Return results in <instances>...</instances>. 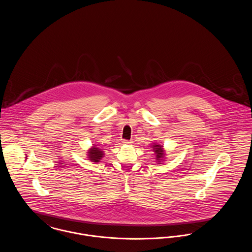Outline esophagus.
Segmentation results:
<instances>
[{"label": "esophagus", "mask_w": 252, "mask_h": 252, "mask_svg": "<svg viewBox=\"0 0 252 252\" xmlns=\"http://www.w3.org/2000/svg\"><path fill=\"white\" fill-rule=\"evenodd\" d=\"M130 143H131V142H130V141H127V140H124V141H123V144H130Z\"/></svg>", "instance_id": "34e87169"}]
</instances>
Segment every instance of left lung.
Here are the masks:
<instances>
[{
  "label": "left lung",
  "mask_w": 252,
  "mask_h": 252,
  "mask_svg": "<svg viewBox=\"0 0 252 252\" xmlns=\"http://www.w3.org/2000/svg\"><path fill=\"white\" fill-rule=\"evenodd\" d=\"M151 146H152L154 155H155V158H156V160H158V163H160L162 160H164V157H165L163 146L158 144H152Z\"/></svg>",
  "instance_id": "8db88e82"
}]
</instances>
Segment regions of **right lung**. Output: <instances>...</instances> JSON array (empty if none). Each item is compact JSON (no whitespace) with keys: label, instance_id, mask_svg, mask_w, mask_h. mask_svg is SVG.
<instances>
[{"label":"right lung","instance_id":"1","mask_svg":"<svg viewBox=\"0 0 252 252\" xmlns=\"http://www.w3.org/2000/svg\"><path fill=\"white\" fill-rule=\"evenodd\" d=\"M88 157L91 161L99 162L100 159L104 157V151L94 144V147H91V149L88 150Z\"/></svg>","mask_w":252,"mask_h":252}]
</instances>
